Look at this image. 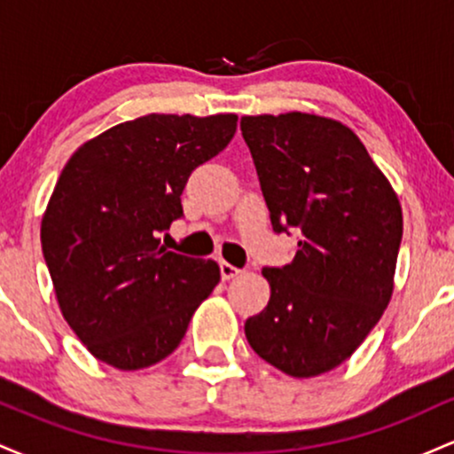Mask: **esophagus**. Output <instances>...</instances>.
<instances>
[{"label":"esophagus","instance_id":"esophagus-1","mask_svg":"<svg viewBox=\"0 0 454 454\" xmlns=\"http://www.w3.org/2000/svg\"><path fill=\"white\" fill-rule=\"evenodd\" d=\"M220 273H222V279H232V278H237L239 273H241V269L232 267L231 262L222 260V262H220Z\"/></svg>","mask_w":454,"mask_h":454}]
</instances>
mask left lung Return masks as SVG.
I'll list each match as a JSON object with an SVG mask.
<instances>
[{
    "label": "left lung",
    "mask_w": 454,
    "mask_h": 454,
    "mask_svg": "<svg viewBox=\"0 0 454 454\" xmlns=\"http://www.w3.org/2000/svg\"><path fill=\"white\" fill-rule=\"evenodd\" d=\"M275 232L299 234L286 267L262 269L269 305L245 322L260 358L314 378L350 358L393 296L403 215L364 145L309 113L241 117Z\"/></svg>",
    "instance_id": "8db88e82"
}]
</instances>
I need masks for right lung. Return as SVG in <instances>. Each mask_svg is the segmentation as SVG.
<instances>
[{
	"label": "right lung",
	"instance_id": "add662e5",
	"mask_svg": "<svg viewBox=\"0 0 454 454\" xmlns=\"http://www.w3.org/2000/svg\"><path fill=\"white\" fill-rule=\"evenodd\" d=\"M237 132V114H158L81 145L46 205L40 241L57 303L98 361L151 367L184 340L220 267L168 252L158 234L184 215L196 166Z\"/></svg>",
	"mask_w": 454,
	"mask_h": 454
}]
</instances>
